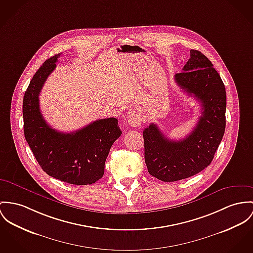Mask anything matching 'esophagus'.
I'll use <instances>...</instances> for the list:
<instances>
[{"label":"esophagus","instance_id":"obj_1","mask_svg":"<svg viewBox=\"0 0 253 253\" xmlns=\"http://www.w3.org/2000/svg\"><path fill=\"white\" fill-rule=\"evenodd\" d=\"M127 118H128V123H129V125L133 126V127H137V126H139V125L141 124V121H142L141 117H138L137 115H136V114H133V113L129 114Z\"/></svg>","mask_w":253,"mask_h":253}]
</instances>
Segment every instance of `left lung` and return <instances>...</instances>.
I'll return each instance as SVG.
<instances>
[{
  "label": "left lung",
  "mask_w": 253,
  "mask_h": 253,
  "mask_svg": "<svg viewBox=\"0 0 253 253\" xmlns=\"http://www.w3.org/2000/svg\"><path fill=\"white\" fill-rule=\"evenodd\" d=\"M214 65L197 50L183 72L175 75L177 84L201 104V117L190 135L180 140L165 136L151 123L143 131L144 160L149 174L164 182H174L206 169L225 131L226 92Z\"/></svg>",
  "instance_id": "1"
}]
</instances>
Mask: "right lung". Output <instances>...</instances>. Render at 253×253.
I'll list each match as a JSON object with an SVG mask.
<instances>
[{
	"instance_id": "1",
	"label": "right lung",
	"mask_w": 253,
	"mask_h": 253,
	"mask_svg": "<svg viewBox=\"0 0 253 253\" xmlns=\"http://www.w3.org/2000/svg\"><path fill=\"white\" fill-rule=\"evenodd\" d=\"M58 57L40 66L25 92L24 135L47 174L68 184L90 185L103 177L110 149L122 132L115 117L98 119L72 133L58 132L47 124L40 112L39 93Z\"/></svg>"
}]
</instances>
